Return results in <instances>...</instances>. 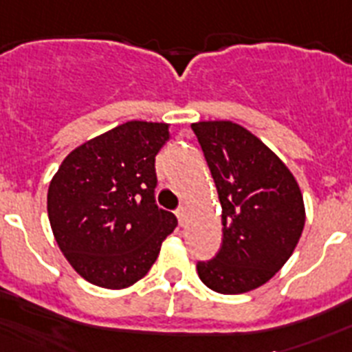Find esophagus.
Masks as SVG:
<instances>
[{"label":"esophagus","instance_id":"1","mask_svg":"<svg viewBox=\"0 0 352 352\" xmlns=\"http://www.w3.org/2000/svg\"><path fill=\"white\" fill-rule=\"evenodd\" d=\"M176 217H178V220H179V226H185V222H186V208L185 206H179L178 210H176Z\"/></svg>","mask_w":352,"mask_h":352}]
</instances>
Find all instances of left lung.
Listing matches in <instances>:
<instances>
[{
	"mask_svg": "<svg viewBox=\"0 0 352 352\" xmlns=\"http://www.w3.org/2000/svg\"><path fill=\"white\" fill-rule=\"evenodd\" d=\"M222 206V247L197 263L199 278L220 294L264 285L287 263L305 227V203L289 167L232 121L192 123Z\"/></svg>",
	"mask_w": 352,
	"mask_h": 352,
	"instance_id": "left-lung-1",
	"label": "left lung"
}]
</instances>
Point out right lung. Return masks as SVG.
<instances>
[{
  "label": "right lung",
  "mask_w": 352,
  "mask_h": 352,
  "mask_svg": "<svg viewBox=\"0 0 352 352\" xmlns=\"http://www.w3.org/2000/svg\"><path fill=\"white\" fill-rule=\"evenodd\" d=\"M169 123L126 121L82 142L47 192L56 243L89 284L125 289L149 272L178 220L155 204V157Z\"/></svg>",
  "instance_id": "1"
}]
</instances>
